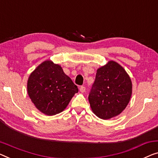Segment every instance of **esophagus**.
<instances>
[{
    "mask_svg": "<svg viewBox=\"0 0 158 158\" xmlns=\"http://www.w3.org/2000/svg\"><path fill=\"white\" fill-rule=\"evenodd\" d=\"M85 90H86V88L84 86H80L79 87V91H81V92H82V93H84V91H85Z\"/></svg>",
    "mask_w": 158,
    "mask_h": 158,
    "instance_id": "1",
    "label": "esophagus"
}]
</instances>
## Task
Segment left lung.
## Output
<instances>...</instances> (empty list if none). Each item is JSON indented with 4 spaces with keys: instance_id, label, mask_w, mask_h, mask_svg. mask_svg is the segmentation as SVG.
Listing matches in <instances>:
<instances>
[{
    "instance_id": "8db88e82",
    "label": "left lung",
    "mask_w": 158,
    "mask_h": 158,
    "mask_svg": "<svg viewBox=\"0 0 158 158\" xmlns=\"http://www.w3.org/2000/svg\"><path fill=\"white\" fill-rule=\"evenodd\" d=\"M132 81L124 68L110 60L96 71L89 95L91 109L96 116L108 120L121 114L130 102Z\"/></svg>"
}]
</instances>
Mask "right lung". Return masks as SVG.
I'll return each mask as SVG.
<instances>
[{
	"instance_id": "right-lung-1",
	"label": "right lung",
	"mask_w": 158,
	"mask_h": 158,
	"mask_svg": "<svg viewBox=\"0 0 158 158\" xmlns=\"http://www.w3.org/2000/svg\"><path fill=\"white\" fill-rule=\"evenodd\" d=\"M27 94L35 106L47 116L63 111L78 88L64 74L62 67L46 60L28 77Z\"/></svg>"
}]
</instances>
